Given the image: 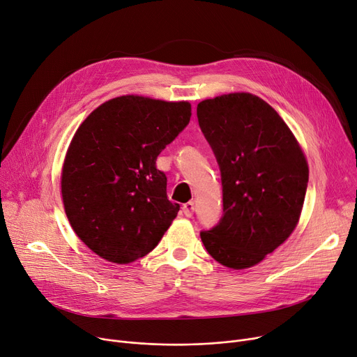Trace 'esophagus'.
Wrapping results in <instances>:
<instances>
[{
    "instance_id": "34e87169",
    "label": "esophagus",
    "mask_w": 357,
    "mask_h": 357,
    "mask_svg": "<svg viewBox=\"0 0 357 357\" xmlns=\"http://www.w3.org/2000/svg\"><path fill=\"white\" fill-rule=\"evenodd\" d=\"M183 213L185 217H191L195 213V203L193 202H188L185 204H183Z\"/></svg>"
}]
</instances>
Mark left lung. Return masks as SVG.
I'll return each mask as SVG.
<instances>
[{
	"instance_id": "left-lung-1",
	"label": "left lung",
	"mask_w": 357,
	"mask_h": 357,
	"mask_svg": "<svg viewBox=\"0 0 357 357\" xmlns=\"http://www.w3.org/2000/svg\"><path fill=\"white\" fill-rule=\"evenodd\" d=\"M223 185L220 223L200 237L220 264L249 268L294 231L303 208L309 164L297 139L270 104L229 93L197 105Z\"/></svg>"
}]
</instances>
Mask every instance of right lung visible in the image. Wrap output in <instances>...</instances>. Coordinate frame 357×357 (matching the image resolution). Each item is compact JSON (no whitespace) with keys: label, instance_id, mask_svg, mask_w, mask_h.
<instances>
[{"label":"right lung","instance_id":"1","mask_svg":"<svg viewBox=\"0 0 357 357\" xmlns=\"http://www.w3.org/2000/svg\"><path fill=\"white\" fill-rule=\"evenodd\" d=\"M188 101L120 96L79 124L61 170L74 233L101 259L128 264L149 255L180 206L167 199L157 155L188 124Z\"/></svg>","mask_w":357,"mask_h":357}]
</instances>
